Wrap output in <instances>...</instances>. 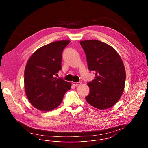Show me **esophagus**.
Here are the masks:
<instances>
[{
    "label": "esophagus",
    "instance_id": "esophagus-1",
    "mask_svg": "<svg viewBox=\"0 0 148 148\" xmlns=\"http://www.w3.org/2000/svg\"><path fill=\"white\" fill-rule=\"evenodd\" d=\"M81 84V82H73V84L74 86H78L79 85H80V84Z\"/></svg>",
    "mask_w": 148,
    "mask_h": 148
}]
</instances>
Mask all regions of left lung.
<instances>
[{
    "mask_svg": "<svg viewBox=\"0 0 148 148\" xmlns=\"http://www.w3.org/2000/svg\"><path fill=\"white\" fill-rule=\"evenodd\" d=\"M87 56L88 67L94 71V79L86 101L94 107L105 110L115 105L125 87L126 73L121 58L110 45L96 40L80 41Z\"/></svg>",
    "mask_w": 148,
    "mask_h": 148,
    "instance_id": "obj_1",
    "label": "left lung"
}]
</instances>
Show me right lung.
Returning <instances> with one entry per match:
<instances>
[{
  "mask_svg": "<svg viewBox=\"0 0 148 148\" xmlns=\"http://www.w3.org/2000/svg\"><path fill=\"white\" fill-rule=\"evenodd\" d=\"M70 41H54L37 50L27 61L25 87L30 102L41 111H49L61 103L71 84L54 76L61 70L62 53Z\"/></svg>",
  "mask_w": 148,
  "mask_h": 148,
  "instance_id": "right-lung-1",
  "label": "right lung"
}]
</instances>
